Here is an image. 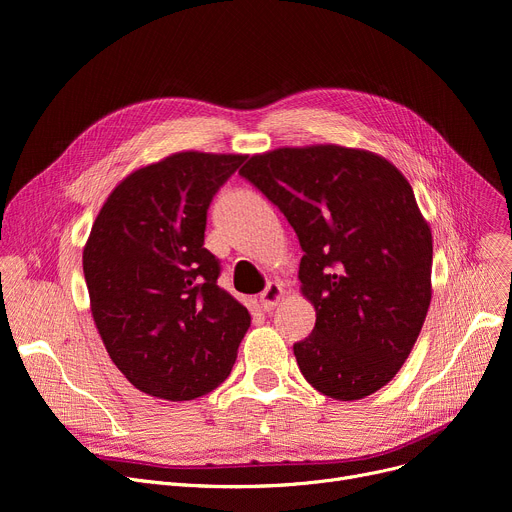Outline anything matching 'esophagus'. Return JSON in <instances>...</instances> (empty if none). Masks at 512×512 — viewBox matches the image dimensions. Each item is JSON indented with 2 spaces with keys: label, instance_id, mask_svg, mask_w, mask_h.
<instances>
[{
  "label": "esophagus",
  "instance_id": "esophagus-1",
  "mask_svg": "<svg viewBox=\"0 0 512 512\" xmlns=\"http://www.w3.org/2000/svg\"><path fill=\"white\" fill-rule=\"evenodd\" d=\"M282 297H284L282 284L270 282V284L265 286V290L259 294V303H261V307H263L265 311H270V309H274V307L282 301Z\"/></svg>",
  "mask_w": 512,
  "mask_h": 512
}]
</instances>
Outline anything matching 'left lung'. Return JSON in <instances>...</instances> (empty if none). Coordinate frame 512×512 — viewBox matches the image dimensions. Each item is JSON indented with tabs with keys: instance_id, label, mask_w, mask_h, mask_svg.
Returning a JSON list of instances; mask_svg holds the SVG:
<instances>
[{
	"instance_id": "8db88e82",
	"label": "left lung",
	"mask_w": 512,
	"mask_h": 512,
	"mask_svg": "<svg viewBox=\"0 0 512 512\" xmlns=\"http://www.w3.org/2000/svg\"><path fill=\"white\" fill-rule=\"evenodd\" d=\"M301 242L313 332L294 344L305 380L336 400L384 388L411 355L432 301V230L388 159L340 145L282 147L238 172Z\"/></svg>"
}]
</instances>
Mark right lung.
Here are the masks:
<instances>
[{
  "label": "right lung",
  "instance_id": "1",
  "mask_svg": "<svg viewBox=\"0 0 512 512\" xmlns=\"http://www.w3.org/2000/svg\"><path fill=\"white\" fill-rule=\"evenodd\" d=\"M245 155L174 153L128 174L103 203L83 251L105 351L145 394L193 400L232 371L251 315L218 286L207 209Z\"/></svg>",
  "mask_w": 512,
  "mask_h": 512
}]
</instances>
